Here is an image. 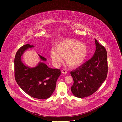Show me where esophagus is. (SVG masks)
Returning <instances> with one entry per match:
<instances>
[{
  "label": "esophagus",
  "instance_id": "obj_1",
  "mask_svg": "<svg viewBox=\"0 0 122 122\" xmlns=\"http://www.w3.org/2000/svg\"><path fill=\"white\" fill-rule=\"evenodd\" d=\"M62 72L63 74H66L67 73V71H66V69H63V70L62 71Z\"/></svg>",
  "mask_w": 122,
  "mask_h": 122
}]
</instances>
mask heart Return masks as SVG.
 Segmentation results:
<instances>
[{"label": "heart", "instance_id": "heart-1", "mask_svg": "<svg viewBox=\"0 0 122 122\" xmlns=\"http://www.w3.org/2000/svg\"><path fill=\"white\" fill-rule=\"evenodd\" d=\"M56 49H51V56L56 66H59L65 57L69 66H78L84 61L88 53L87 47L84 44L72 39H66L59 42L56 45Z\"/></svg>", "mask_w": 122, "mask_h": 122}]
</instances>
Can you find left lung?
Segmentation results:
<instances>
[{
	"label": "left lung",
	"instance_id": "1",
	"mask_svg": "<svg viewBox=\"0 0 122 122\" xmlns=\"http://www.w3.org/2000/svg\"><path fill=\"white\" fill-rule=\"evenodd\" d=\"M95 43L96 49L93 57L71 71L74 81L71 90L79 98L87 97L96 92L107 76L108 66L106 49L96 39Z\"/></svg>",
	"mask_w": 122,
	"mask_h": 122
}]
</instances>
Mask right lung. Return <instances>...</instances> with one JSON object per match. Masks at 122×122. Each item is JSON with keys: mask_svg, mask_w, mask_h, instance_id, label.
Wrapping results in <instances>:
<instances>
[{"mask_svg": "<svg viewBox=\"0 0 122 122\" xmlns=\"http://www.w3.org/2000/svg\"><path fill=\"white\" fill-rule=\"evenodd\" d=\"M33 45L25 44L21 47L14 58V76L20 88L30 96L44 99L50 97L55 90L56 83L61 74L59 69L49 67L44 62H40L34 67H30L22 62V56ZM41 59H46L39 55Z\"/></svg>", "mask_w": 122, "mask_h": 122, "instance_id": "obj_1", "label": "right lung"}]
</instances>
